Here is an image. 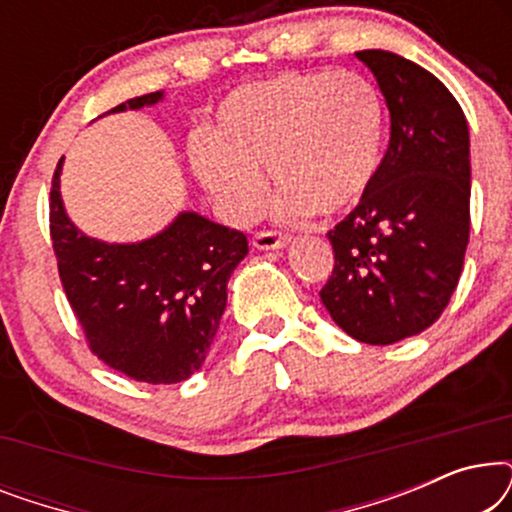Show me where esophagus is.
<instances>
[{"label": "esophagus", "instance_id": "34e87169", "mask_svg": "<svg viewBox=\"0 0 512 512\" xmlns=\"http://www.w3.org/2000/svg\"><path fill=\"white\" fill-rule=\"evenodd\" d=\"M291 242L289 235H279L272 233V230H265V233L254 235V247L261 251H275V249H284L286 244Z\"/></svg>", "mask_w": 512, "mask_h": 512}]
</instances>
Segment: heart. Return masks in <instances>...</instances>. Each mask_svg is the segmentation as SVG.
Listing matches in <instances>:
<instances>
[{"label":"heart","mask_w":512,"mask_h":512,"mask_svg":"<svg viewBox=\"0 0 512 512\" xmlns=\"http://www.w3.org/2000/svg\"><path fill=\"white\" fill-rule=\"evenodd\" d=\"M384 104L354 72H286L235 88L221 102L214 135H195L191 163L233 221L261 212L265 177L282 193L275 214L300 223L359 202L380 172Z\"/></svg>","instance_id":"1"}]
</instances>
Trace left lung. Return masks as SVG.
<instances>
[{"label":"left lung","mask_w":512,"mask_h":512,"mask_svg":"<svg viewBox=\"0 0 512 512\" xmlns=\"http://www.w3.org/2000/svg\"><path fill=\"white\" fill-rule=\"evenodd\" d=\"M389 107L391 137L366 195L328 240L335 268L321 303L354 340L394 345L450 303L471 228V137L459 102L401 55L356 53Z\"/></svg>","instance_id":"8db88e82"}]
</instances>
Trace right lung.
<instances>
[{"mask_svg": "<svg viewBox=\"0 0 512 512\" xmlns=\"http://www.w3.org/2000/svg\"><path fill=\"white\" fill-rule=\"evenodd\" d=\"M163 90L109 114L153 107ZM60 158L51 188V237L67 300L97 359L149 384L198 373L228 303V279L249 254L247 235L198 212L139 242L90 237L67 216Z\"/></svg>", "mask_w": 512, "mask_h": 512, "instance_id": "obj_1", "label": "right lung"}]
</instances>
